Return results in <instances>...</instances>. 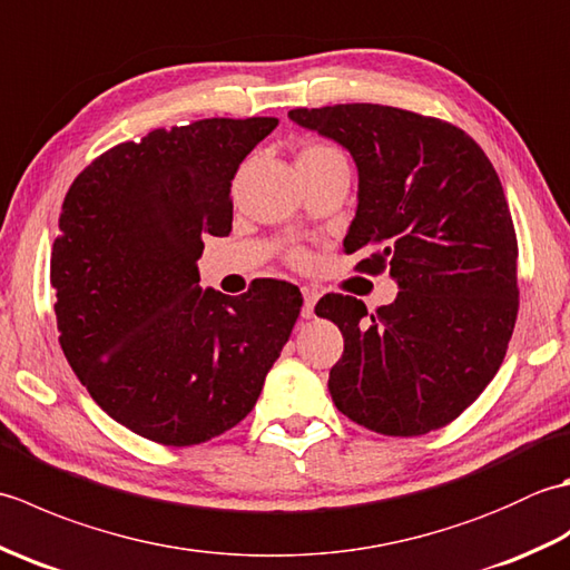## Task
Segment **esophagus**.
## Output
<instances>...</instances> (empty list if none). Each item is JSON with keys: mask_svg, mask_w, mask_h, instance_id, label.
<instances>
[{"mask_svg": "<svg viewBox=\"0 0 570 570\" xmlns=\"http://www.w3.org/2000/svg\"><path fill=\"white\" fill-rule=\"evenodd\" d=\"M301 292H304V311H301V316L313 318V308H316V301H318V288L304 286Z\"/></svg>", "mask_w": 570, "mask_h": 570, "instance_id": "obj_1", "label": "esophagus"}]
</instances>
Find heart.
<instances>
[{"label": "heart", "instance_id": "obj_1", "mask_svg": "<svg viewBox=\"0 0 570 570\" xmlns=\"http://www.w3.org/2000/svg\"><path fill=\"white\" fill-rule=\"evenodd\" d=\"M323 154H335V149L321 147V144H313V147H306L304 151H301V156H323ZM301 156H298V159H301ZM294 259H296V262H306V254L301 252V249H296V252H294Z\"/></svg>", "mask_w": 570, "mask_h": 570}]
</instances>
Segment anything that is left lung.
Listing matches in <instances>:
<instances>
[{
  "mask_svg": "<svg viewBox=\"0 0 570 570\" xmlns=\"http://www.w3.org/2000/svg\"><path fill=\"white\" fill-rule=\"evenodd\" d=\"M288 117L355 159L345 252L362 254L360 272L390 269L402 288L374 313L343 294L318 301L345 337L333 402L374 433L441 429L498 374L514 331L519 252L500 176L475 139L435 117L370 102Z\"/></svg>",
  "mask_w": 570,
  "mask_h": 570,
  "instance_id": "left-lung-1",
  "label": "left lung"
}]
</instances>
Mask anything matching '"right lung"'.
I'll use <instances>...</instances> for the list:
<instances>
[{
  "label": "right lung",
  "mask_w": 570,
  "mask_h": 570,
  "mask_svg": "<svg viewBox=\"0 0 570 570\" xmlns=\"http://www.w3.org/2000/svg\"><path fill=\"white\" fill-rule=\"evenodd\" d=\"M276 117L198 119L117 144L72 180L51 252L58 341L117 423L198 445L245 419L301 313L298 286L200 288L203 235L233 229L229 186Z\"/></svg>",
  "instance_id": "1"
}]
</instances>
